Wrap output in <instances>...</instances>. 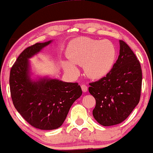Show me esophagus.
<instances>
[{"label": "esophagus", "mask_w": 153, "mask_h": 153, "mask_svg": "<svg viewBox=\"0 0 153 153\" xmlns=\"http://www.w3.org/2000/svg\"><path fill=\"white\" fill-rule=\"evenodd\" d=\"M81 88H82V91H83V92H86V91H88L87 85H84V84H82V85H81Z\"/></svg>", "instance_id": "34e87169"}]
</instances>
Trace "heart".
<instances>
[{
  "label": "heart",
  "mask_w": 153,
  "mask_h": 153,
  "mask_svg": "<svg viewBox=\"0 0 153 153\" xmlns=\"http://www.w3.org/2000/svg\"><path fill=\"white\" fill-rule=\"evenodd\" d=\"M66 55L71 61L62 62L66 72L73 75H78V70L75 64L83 66L88 78L99 79L111 71L117 57V50L109 40L79 37L68 44Z\"/></svg>",
  "instance_id": "b5f03b06"
}]
</instances>
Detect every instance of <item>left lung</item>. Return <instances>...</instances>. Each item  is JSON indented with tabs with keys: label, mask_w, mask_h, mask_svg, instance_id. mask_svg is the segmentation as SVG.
<instances>
[{
	"label": "left lung",
	"mask_w": 153,
	"mask_h": 153,
	"mask_svg": "<svg viewBox=\"0 0 153 153\" xmlns=\"http://www.w3.org/2000/svg\"><path fill=\"white\" fill-rule=\"evenodd\" d=\"M117 62L106 76L89 83V93L96 99L94 119L104 127L124 122L140 99L142 69L133 51L122 40Z\"/></svg>",
	"instance_id": "8db88e82"
}]
</instances>
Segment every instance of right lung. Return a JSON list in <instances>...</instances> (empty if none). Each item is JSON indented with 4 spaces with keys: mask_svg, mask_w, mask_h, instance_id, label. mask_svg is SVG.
Wrapping results in <instances>:
<instances>
[{
    "mask_svg": "<svg viewBox=\"0 0 153 153\" xmlns=\"http://www.w3.org/2000/svg\"><path fill=\"white\" fill-rule=\"evenodd\" d=\"M50 42L36 43L26 48L12 66L9 77L10 96L16 109L32 127L42 130L62 126L73 103L82 95L78 82L30 79L28 59Z\"/></svg>",
    "mask_w": 153,
    "mask_h": 153,
    "instance_id": "right-lung-1",
    "label": "right lung"
}]
</instances>
